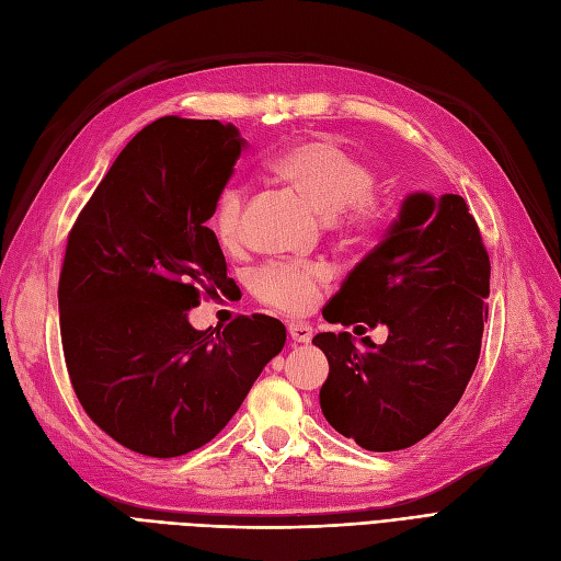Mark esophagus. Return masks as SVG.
Returning <instances> with one entry per match:
<instances>
[{"label":"esophagus","instance_id":"1","mask_svg":"<svg viewBox=\"0 0 561 561\" xmlns=\"http://www.w3.org/2000/svg\"><path fill=\"white\" fill-rule=\"evenodd\" d=\"M289 336L294 343H308L312 339V327L304 322H291L289 324Z\"/></svg>","mask_w":561,"mask_h":561}]
</instances>
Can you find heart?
<instances>
[{
	"mask_svg": "<svg viewBox=\"0 0 561 561\" xmlns=\"http://www.w3.org/2000/svg\"><path fill=\"white\" fill-rule=\"evenodd\" d=\"M267 170L324 218L346 213L351 227L360 232H369L381 220V208L371 196L377 184L375 170L339 139L314 137L291 144L270 158ZM243 206L247 190L241 182H227L213 204V234L227 251H234L241 243ZM329 277L332 270L324 263H270L257 270L253 291L270 308L306 312Z\"/></svg>",
	"mask_w": 561,
	"mask_h": 561,
	"instance_id": "obj_1",
	"label": "heart"
}]
</instances>
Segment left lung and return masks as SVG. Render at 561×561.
I'll return each instance as SVG.
<instances>
[{"label": "left lung", "instance_id": "1", "mask_svg": "<svg viewBox=\"0 0 561 561\" xmlns=\"http://www.w3.org/2000/svg\"><path fill=\"white\" fill-rule=\"evenodd\" d=\"M488 282L491 261L467 201L408 196L389 234L322 310L332 324L389 327L383 346L365 336L357 348L348 332L312 339L329 360L320 391L327 422L371 453L426 438L477 369Z\"/></svg>", "mask_w": 561, "mask_h": 561}]
</instances>
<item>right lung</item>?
Listing matches in <instances>:
<instances>
[{"label":"right lung","instance_id":"right-lung-1","mask_svg":"<svg viewBox=\"0 0 561 561\" xmlns=\"http://www.w3.org/2000/svg\"><path fill=\"white\" fill-rule=\"evenodd\" d=\"M241 147L234 125L158 118L127 141L68 232V377L90 420L139 455L180 457L213 440L284 348L270 314H239L222 332L186 320L232 282L206 220Z\"/></svg>","mask_w":561,"mask_h":561}]
</instances>
